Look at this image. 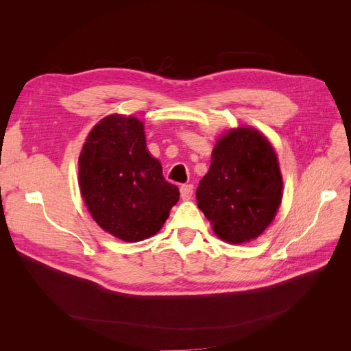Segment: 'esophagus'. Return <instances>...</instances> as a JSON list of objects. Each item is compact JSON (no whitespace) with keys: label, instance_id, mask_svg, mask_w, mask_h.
<instances>
[{"label":"esophagus","instance_id":"obj_1","mask_svg":"<svg viewBox=\"0 0 351 351\" xmlns=\"http://www.w3.org/2000/svg\"><path fill=\"white\" fill-rule=\"evenodd\" d=\"M193 195V185H182L180 186V197L183 200H189Z\"/></svg>","mask_w":351,"mask_h":351}]
</instances>
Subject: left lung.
Masks as SVG:
<instances>
[{"label":"left lung","instance_id":"8db88e82","mask_svg":"<svg viewBox=\"0 0 351 351\" xmlns=\"http://www.w3.org/2000/svg\"><path fill=\"white\" fill-rule=\"evenodd\" d=\"M283 180L271 143L254 128L230 129L216 142L196 189L216 236L241 245L259 237L282 202Z\"/></svg>","mask_w":351,"mask_h":351}]
</instances>
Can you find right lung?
Instances as JSON below:
<instances>
[{"label":"right lung","mask_w":351,"mask_h":351,"mask_svg":"<svg viewBox=\"0 0 351 351\" xmlns=\"http://www.w3.org/2000/svg\"><path fill=\"white\" fill-rule=\"evenodd\" d=\"M143 129L135 117H105L92 128L78 160L90 216L131 243L156 234L179 200V189L165 180L162 165L147 152Z\"/></svg>","instance_id":"1"}]
</instances>
